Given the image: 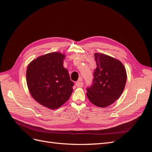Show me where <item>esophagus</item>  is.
<instances>
[{"label":"esophagus","mask_w":152,"mask_h":152,"mask_svg":"<svg viewBox=\"0 0 152 152\" xmlns=\"http://www.w3.org/2000/svg\"><path fill=\"white\" fill-rule=\"evenodd\" d=\"M75 85H76V86H77V87H82V86H84V84H83V82H82V79L79 80V81H77V82H76Z\"/></svg>","instance_id":"obj_1"}]
</instances>
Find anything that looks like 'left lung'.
Instances as JSON below:
<instances>
[{"label":"left lung","mask_w":152,"mask_h":152,"mask_svg":"<svg viewBox=\"0 0 152 152\" xmlns=\"http://www.w3.org/2000/svg\"><path fill=\"white\" fill-rule=\"evenodd\" d=\"M96 68L93 84L87 88V98L93 104L104 108L113 104L122 95L127 73L118 59L102 53H94Z\"/></svg>","instance_id":"1"}]
</instances>
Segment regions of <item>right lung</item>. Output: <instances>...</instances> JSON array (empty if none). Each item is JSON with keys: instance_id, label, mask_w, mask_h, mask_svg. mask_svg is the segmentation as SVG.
<instances>
[{"instance_id": "add662e5", "label": "right lung", "mask_w": 152, "mask_h": 152, "mask_svg": "<svg viewBox=\"0 0 152 152\" xmlns=\"http://www.w3.org/2000/svg\"><path fill=\"white\" fill-rule=\"evenodd\" d=\"M65 55L50 53L31 61L26 70V83L36 102L51 110L57 109L68 100L74 83L63 66Z\"/></svg>"}]
</instances>
